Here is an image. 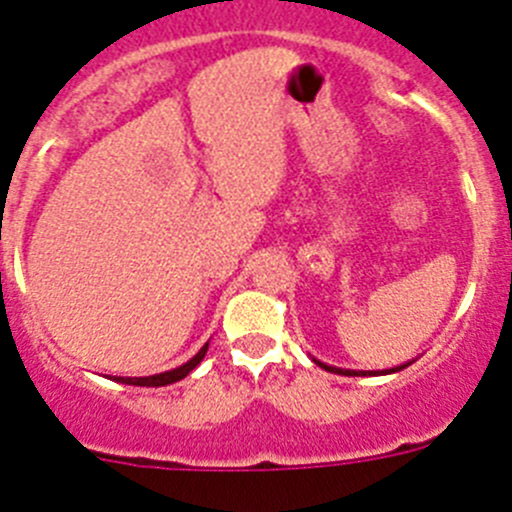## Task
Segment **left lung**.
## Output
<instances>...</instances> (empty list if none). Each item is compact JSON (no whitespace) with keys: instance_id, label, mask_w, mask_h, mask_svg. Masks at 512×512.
<instances>
[{"instance_id":"left-lung-1","label":"left lung","mask_w":512,"mask_h":512,"mask_svg":"<svg viewBox=\"0 0 512 512\" xmlns=\"http://www.w3.org/2000/svg\"><path fill=\"white\" fill-rule=\"evenodd\" d=\"M318 366H323V369H328V372H338V374H346V377H359V372H348V369H336V366H325V364H320L318 361ZM408 366V364H405ZM405 366H400V369H405ZM392 372H397V369H390V372H384V374H392ZM361 374H374V372H361Z\"/></svg>"}]
</instances>
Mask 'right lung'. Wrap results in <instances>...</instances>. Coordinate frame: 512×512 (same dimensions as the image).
Listing matches in <instances>:
<instances>
[{
	"label": "right lung",
	"instance_id": "obj_1",
	"mask_svg": "<svg viewBox=\"0 0 512 512\" xmlns=\"http://www.w3.org/2000/svg\"><path fill=\"white\" fill-rule=\"evenodd\" d=\"M205 354H207V343L200 348V354L194 356V359H189L187 364L179 366V369H171V372H164V374H153V377H117L115 382L133 384V387H164V384L179 382V379L187 377V374L192 372L194 366H197L202 359H205Z\"/></svg>",
	"mask_w": 512,
	"mask_h": 512
}]
</instances>
